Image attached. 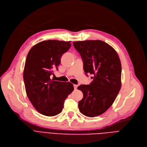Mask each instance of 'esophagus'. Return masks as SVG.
<instances>
[{"mask_svg": "<svg viewBox=\"0 0 147 147\" xmlns=\"http://www.w3.org/2000/svg\"><path fill=\"white\" fill-rule=\"evenodd\" d=\"M74 89H75V90H76L77 89V88H78V85H77V84H74Z\"/></svg>", "mask_w": 147, "mask_h": 147, "instance_id": "1", "label": "esophagus"}]
</instances>
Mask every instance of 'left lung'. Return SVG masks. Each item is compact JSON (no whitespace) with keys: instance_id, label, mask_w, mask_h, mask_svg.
Segmentation results:
<instances>
[{"instance_id":"left-lung-1","label":"left lung","mask_w":147,"mask_h":147,"mask_svg":"<svg viewBox=\"0 0 147 147\" xmlns=\"http://www.w3.org/2000/svg\"><path fill=\"white\" fill-rule=\"evenodd\" d=\"M73 46L82 58L86 75H94L90 84L78 88L83 94L79 109L87 117H96L112 105L120 90L121 62L116 51L103 41L74 42Z\"/></svg>"}]
</instances>
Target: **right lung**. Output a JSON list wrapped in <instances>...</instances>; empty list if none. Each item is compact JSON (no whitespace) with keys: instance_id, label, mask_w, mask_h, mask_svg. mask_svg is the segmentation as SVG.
Wrapping results in <instances>:
<instances>
[{"instance_id":"1","label":"right lung","mask_w":147,"mask_h":147,"mask_svg":"<svg viewBox=\"0 0 147 147\" xmlns=\"http://www.w3.org/2000/svg\"><path fill=\"white\" fill-rule=\"evenodd\" d=\"M70 42L42 41L33 46L27 54L23 73L26 94L34 109L46 116L59 114L65 99L74 90L70 82L51 79L53 69H58L62 55L71 47Z\"/></svg>"}]
</instances>
